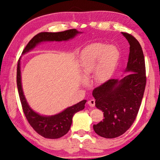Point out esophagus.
<instances>
[{
  "label": "esophagus",
  "mask_w": 160,
  "mask_h": 160,
  "mask_svg": "<svg viewBox=\"0 0 160 160\" xmlns=\"http://www.w3.org/2000/svg\"><path fill=\"white\" fill-rule=\"evenodd\" d=\"M88 104H89V106L90 107H94V105H95V100H94V99H90L88 102Z\"/></svg>",
  "instance_id": "esophagus-1"
}]
</instances>
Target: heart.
Here are the masks:
<instances>
[{"mask_svg":"<svg viewBox=\"0 0 160 160\" xmlns=\"http://www.w3.org/2000/svg\"><path fill=\"white\" fill-rule=\"evenodd\" d=\"M119 56L118 48L113 45L93 43L87 46L80 56L81 76L87 81L94 71V79L102 83L112 75Z\"/></svg>","mask_w":160,"mask_h":160,"instance_id":"obj_1","label":"heart"}]
</instances>
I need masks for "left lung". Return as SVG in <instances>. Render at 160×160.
<instances>
[{
  "mask_svg": "<svg viewBox=\"0 0 160 160\" xmlns=\"http://www.w3.org/2000/svg\"><path fill=\"white\" fill-rule=\"evenodd\" d=\"M130 44L127 66L128 75L121 79H112L94 89L95 106L104 112L103 121L94 124L97 135L114 138L123 134L133 123L144 94L146 76L142 47L132 35L121 32Z\"/></svg>",
  "mask_w": 160,
  "mask_h": 160,
  "instance_id": "8db88e82",
  "label": "left lung"
}]
</instances>
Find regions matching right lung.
<instances>
[{
    "label": "right lung",
    "mask_w": 160,
    "mask_h": 160,
    "mask_svg": "<svg viewBox=\"0 0 160 160\" xmlns=\"http://www.w3.org/2000/svg\"><path fill=\"white\" fill-rule=\"evenodd\" d=\"M82 33L77 29H72L60 32H41L32 38L22 51V55L29 51L38 44L46 42H62L68 41L74 38L78 34ZM17 85L20 102L22 107L24 113L28 119L30 126L38 134L49 139L59 138L66 135L71 126L72 117L75 113L84 109L87 100H82L78 104L72 105L65 109L61 112L55 115L44 116L32 109L28 104L24 95L22 86L20 58L19 60L17 68Z\"/></svg>",
    "instance_id": "add662e5"
}]
</instances>
